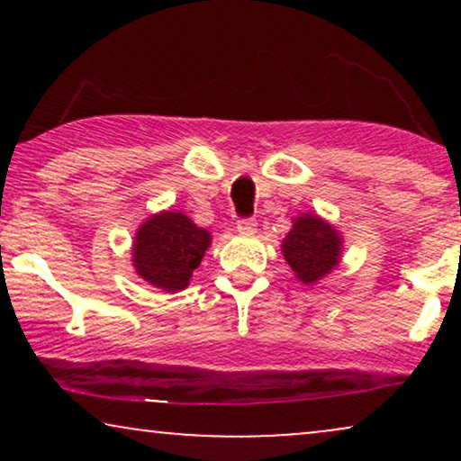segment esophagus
Masks as SVG:
<instances>
[{"instance_id":"1","label":"esophagus","mask_w":461,"mask_h":461,"mask_svg":"<svg viewBox=\"0 0 461 461\" xmlns=\"http://www.w3.org/2000/svg\"><path fill=\"white\" fill-rule=\"evenodd\" d=\"M237 230L241 232V235H245V237H251V235H256V230H258V222H256L254 218L239 220V222H237Z\"/></svg>"}]
</instances>
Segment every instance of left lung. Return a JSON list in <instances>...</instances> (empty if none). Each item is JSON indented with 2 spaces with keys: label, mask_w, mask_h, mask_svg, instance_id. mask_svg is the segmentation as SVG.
I'll return each instance as SVG.
<instances>
[{
  "label": "left lung",
  "mask_w": 461,
  "mask_h": 461,
  "mask_svg": "<svg viewBox=\"0 0 461 461\" xmlns=\"http://www.w3.org/2000/svg\"><path fill=\"white\" fill-rule=\"evenodd\" d=\"M281 251L302 285H317L338 268L344 239L319 213L304 212L292 220V230L281 241Z\"/></svg>",
  "instance_id": "8db88e82"
}]
</instances>
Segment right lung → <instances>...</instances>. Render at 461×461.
<instances>
[{
    "mask_svg": "<svg viewBox=\"0 0 461 461\" xmlns=\"http://www.w3.org/2000/svg\"><path fill=\"white\" fill-rule=\"evenodd\" d=\"M212 245V232L186 213L163 210L138 226L131 243V267L149 285L176 294L188 287L193 270Z\"/></svg>",
    "mask_w": 461,
    "mask_h": 461,
    "instance_id": "obj_1",
    "label": "right lung"
}]
</instances>
